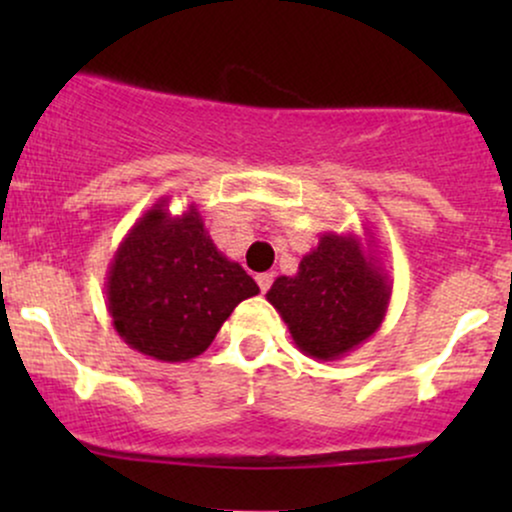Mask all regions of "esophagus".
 Returning <instances> with one entry per match:
<instances>
[{"instance_id":"1","label":"esophagus","mask_w":512,"mask_h":512,"mask_svg":"<svg viewBox=\"0 0 512 512\" xmlns=\"http://www.w3.org/2000/svg\"><path fill=\"white\" fill-rule=\"evenodd\" d=\"M255 279H257V284H260V291L267 293L269 286H272V281H274V272H262V274H257Z\"/></svg>"}]
</instances>
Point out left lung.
<instances>
[{"mask_svg": "<svg viewBox=\"0 0 512 512\" xmlns=\"http://www.w3.org/2000/svg\"><path fill=\"white\" fill-rule=\"evenodd\" d=\"M322 233L298 272L279 276L267 301L305 356L337 361L383 325L392 281L373 252V236Z\"/></svg>", "mask_w": 512, "mask_h": 512, "instance_id": "8db88e82", "label": "left lung"}]
</instances>
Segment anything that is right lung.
I'll use <instances>...</instances> for the list:
<instances>
[{"label":"right lung","instance_id":"add662e5","mask_svg":"<svg viewBox=\"0 0 512 512\" xmlns=\"http://www.w3.org/2000/svg\"><path fill=\"white\" fill-rule=\"evenodd\" d=\"M161 197L122 238L108 267L105 296L115 332L139 354L166 363L190 361L216 332L255 279L216 248L197 204L173 216Z\"/></svg>","mask_w":512,"mask_h":512}]
</instances>
